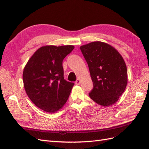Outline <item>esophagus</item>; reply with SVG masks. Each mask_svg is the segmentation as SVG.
<instances>
[{"mask_svg":"<svg viewBox=\"0 0 149 149\" xmlns=\"http://www.w3.org/2000/svg\"><path fill=\"white\" fill-rule=\"evenodd\" d=\"M75 84H77V85H79V84H80V80H79V79H77V80H76V81H75Z\"/></svg>","mask_w":149,"mask_h":149,"instance_id":"esophagus-1","label":"esophagus"}]
</instances>
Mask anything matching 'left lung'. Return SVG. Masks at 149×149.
<instances>
[{"mask_svg":"<svg viewBox=\"0 0 149 149\" xmlns=\"http://www.w3.org/2000/svg\"><path fill=\"white\" fill-rule=\"evenodd\" d=\"M80 50L93 83L90 97L105 107L116 102L128 81L126 66L121 54L113 47L102 42L82 45Z\"/></svg>","mask_w":149,"mask_h":149,"instance_id":"1","label":"left lung"}]
</instances>
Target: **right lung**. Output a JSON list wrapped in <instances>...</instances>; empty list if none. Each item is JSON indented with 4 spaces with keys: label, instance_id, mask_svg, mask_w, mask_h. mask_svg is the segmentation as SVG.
Segmentation results:
<instances>
[{
    "label": "right lung",
    "instance_id": "add662e5",
    "mask_svg": "<svg viewBox=\"0 0 149 149\" xmlns=\"http://www.w3.org/2000/svg\"><path fill=\"white\" fill-rule=\"evenodd\" d=\"M74 48L72 45L42 47L25 66L23 74L25 91L40 109L55 112L67 102L74 83L64 79L63 61Z\"/></svg>",
    "mask_w": 149,
    "mask_h": 149
}]
</instances>
